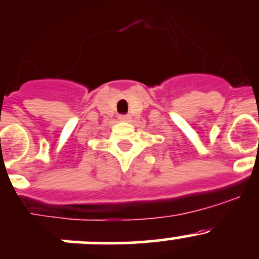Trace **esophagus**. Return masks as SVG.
I'll return each instance as SVG.
<instances>
[{"mask_svg": "<svg viewBox=\"0 0 259 259\" xmlns=\"http://www.w3.org/2000/svg\"><path fill=\"white\" fill-rule=\"evenodd\" d=\"M119 120L120 121H130V120H132V116H130V115H120Z\"/></svg>", "mask_w": 259, "mask_h": 259, "instance_id": "34e87169", "label": "esophagus"}]
</instances>
